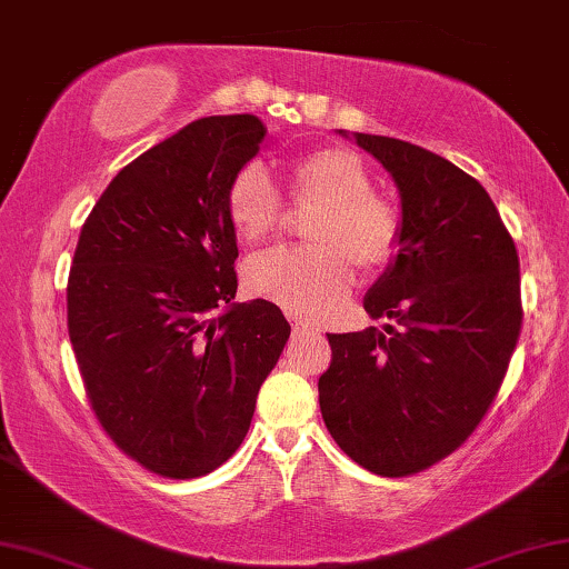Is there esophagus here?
I'll return each mask as SVG.
<instances>
[{"instance_id": "1", "label": "esophagus", "mask_w": 569, "mask_h": 569, "mask_svg": "<svg viewBox=\"0 0 569 569\" xmlns=\"http://www.w3.org/2000/svg\"><path fill=\"white\" fill-rule=\"evenodd\" d=\"M292 330L295 333H310V330H315L312 326H308V322H302V320H292Z\"/></svg>"}]
</instances>
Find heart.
<instances>
[{"instance_id": "heart-1", "label": "heart", "mask_w": 569, "mask_h": 569, "mask_svg": "<svg viewBox=\"0 0 569 569\" xmlns=\"http://www.w3.org/2000/svg\"><path fill=\"white\" fill-rule=\"evenodd\" d=\"M290 198L315 206L310 249L267 251L247 261L243 284L251 295L305 320L328 318L363 274H379L405 241L399 208L371 190L361 157L343 147H322L290 164ZM226 221L247 247L272 239L282 226V198L259 164L233 174L223 200Z\"/></svg>"}]
</instances>
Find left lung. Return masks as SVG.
Returning <instances> with one entry per match:
<instances>
[{
    "instance_id": "8db88e82",
    "label": "left lung",
    "mask_w": 569,
    "mask_h": 569,
    "mask_svg": "<svg viewBox=\"0 0 569 569\" xmlns=\"http://www.w3.org/2000/svg\"><path fill=\"white\" fill-rule=\"evenodd\" d=\"M353 139L395 178L405 241L363 300L383 330L328 336L320 412L348 458L401 478L458 450L493 405L521 330L519 254L468 172L395 137Z\"/></svg>"
}]
</instances>
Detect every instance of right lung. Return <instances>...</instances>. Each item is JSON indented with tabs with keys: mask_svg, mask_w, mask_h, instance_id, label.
<instances>
[{
	"mask_svg": "<svg viewBox=\"0 0 569 569\" xmlns=\"http://www.w3.org/2000/svg\"><path fill=\"white\" fill-rule=\"evenodd\" d=\"M264 134L251 113L182 127L109 182L78 236L68 336L86 397L157 476H206L239 450L290 338L277 305L233 302L226 188Z\"/></svg>",
	"mask_w": 569,
	"mask_h": 569,
	"instance_id": "add662e5",
	"label": "right lung"
}]
</instances>
